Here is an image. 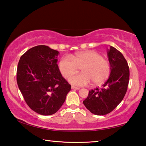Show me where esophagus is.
I'll return each mask as SVG.
<instances>
[{"label":"esophagus","instance_id":"1","mask_svg":"<svg viewBox=\"0 0 146 146\" xmlns=\"http://www.w3.org/2000/svg\"><path fill=\"white\" fill-rule=\"evenodd\" d=\"M71 89H72V90H80V88L74 87V86H72V87H71Z\"/></svg>","mask_w":146,"mask_h":146}]
</instances>
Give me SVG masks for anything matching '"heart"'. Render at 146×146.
I'll list each match as a JSON object with an SVG mask.
<instances>
[{"instance_id":"1","label":"heart","mask_w":146,"mask_h":146,"mask_svg":"<svg viewBox=\"0 0 146 146\" xmlns=\"http://www.w3.org/2000/svg\"><path fill=\"white\" fill-rule=\"evenodd\" d=\"M80 67L82 68V73L70 75ZM58 67L64 78L71 76L68 82L75 86H85L91 82L94 85L102 84L111 73L109 61L94 50L79 52L70 57L64 56L59 60Z\"/></svg>"}]
</instances>
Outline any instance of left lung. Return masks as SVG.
Segmentation results:
<instances>
[{"label":"left lung","instance_id":"1","mask_svg":"<svg viewBox=\"0 0 146 146\" xmlns=\"http://www.w3.org/2000/svg\"><path fill=\"white\" fill-rule=\"evenodd\" d=\"M107 56L111 66L108 80L102 89L90 90L83 102L86 108L96 115L108 114L118 106L125 96L129 80V68L122 54L110 46Z\"/></svg>","mask_w":146,"mask_h":146}]
</instances>
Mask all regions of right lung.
Wrapping results in <instances>:
<instances>
[{
  "mask_svg": "<svg viewBox=\"0 0 146 146\" xmlns=\"http://www.w3.org/2000/svg\"><path fill=\"white\" fill-rule=\"evenodd\" d=\"M59 52L45 45L26 51L18 63L17 82L31 109L42 115H52L61 108L71 85L57 65Z\"/></svg>",
  "mask_w": 146,
  "mask_h": 146,
  "instance_id": "1",
  "label": "right lung"
}]
</instances>
